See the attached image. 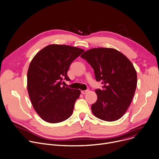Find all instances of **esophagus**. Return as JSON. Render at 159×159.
I'll list each match as a JSON object with an SVG mask.
<instances>
[{
	"label": "esophagus",
	"instance_id": "obj_1",
	"mask_svg": "<svg viewBox=\"0 0 159 159\" xmlns=\"http://www.w3.org/2000/svg\"><path fill=\"white\" fill-rule=\"evenodd\" d=\"M89 92V90H85V91H81V93L82 94H86V93H88Z\"/></svg>",
	"mask_w": 159,
	"mask_h": 159
}]
</instances>
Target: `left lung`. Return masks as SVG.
Listing matches in <instances>:
<instances>
[{
  "mask_svg": "<svg viewBox=\"0 0 159 159\" xmlns=\"http://www.w3.org/2000/svg\"><path fill=\"white\" fill-rule=\"evenodd\" d=\"M94 70L95 79L103 84L96 89L97 100L91 105L93 114L106 121L119 120L127 111L137 87V73L131 61L111 48H94L80 56Z\"/></svg>",
  "mask_w": 159,
  "mask_h": 159,
  "instance_id": "left-lung-1",
  "label": "left lung"
}]
</instances>
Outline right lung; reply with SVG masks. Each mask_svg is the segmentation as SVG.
Here are the masks:
<instances>
[{"label":"right lung","instance_id":"add662e5","mask_svg":"<svg viewBox=\"0 0 159 159\" xmlns=\"http://www.w3.org/2000/svg\"><path fill=\"white\" fill-rule=\"evenodd\" d=\"M84 50L65 45H49L32 59L27 71V91L32 105L40 118L50 123L62 122L73 113L80 91L61 86L70 80L71 63Z\"/></svg>","mask_w":159,"mask_h":159}]
</instances>
